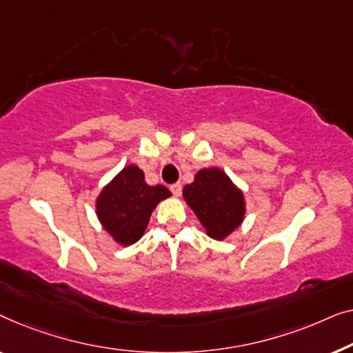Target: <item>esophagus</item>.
Here are the masks:
<instances>
[{"instance_id":"esophagus-1","label":"esophagus","mask_w":353,"mask_h":353,"mask_svg":"<svg viewBox=\"0 0 353 353\" xmlns=\"http://www.w3.org/2000/svg\"><path fill=\"white\" fill-rule=\"evenodd\" d=\"M170 190L172 192V195H174V196H179V195H181V193H182V185H181V183H172V185L170 187Z\"/></svg>"}]
</instances>
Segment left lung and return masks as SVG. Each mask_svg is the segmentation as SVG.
<instances>
[{
    "instance_id": "1",
    "label": "left lung",
    "mask_w": 353,
    "mask_h": 353,
    "mask_svg": "<svg viewBox=\"0 0 353 353\" xmlns=\"http://www.w3.org/2000/svg\"><path fill=\"white\" fill-rule=\"evenodd\" d=\"M183 198L208 235L222 240L241 224L245 216L243 193L217 168L196 172L195 181L183 187Z\"/></svg>"
}]
</instances>
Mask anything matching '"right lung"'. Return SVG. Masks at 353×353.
Wrapping results in <instances>:
<instances>
[{
	"label": "right lung",
	"mask_w": 353,
	"mask_h": 353,
	"mask_svg": "<svg viewBox=\"0 0 353 353\" xmlns=\"http://www.w3.org/2000/svg\"><path fill=\"white\" fill-rule=\"evenodd\" d=\"M171 195L165 185H148L142 170L126 166L97 198L102 225L121 245H132L145 232L152 211Z\"/></svg>",
	"instance_id": "1"
}]
</instances>
